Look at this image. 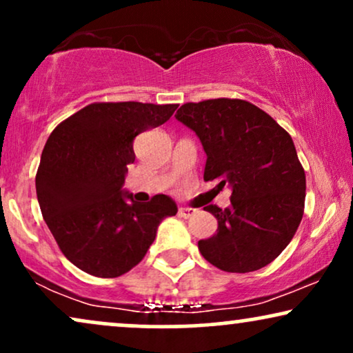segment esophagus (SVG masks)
Returning a JSON list of instances; mask_svg holds the SVG:
<instances>
[{
	"label": "esophagus",
	"mask_w": 353,
	"mask_h": 353,
	"mask_svg": "<svg viewBox=\"0 0 353 353\" xmlns=\"http://www.w3.org/2000/svg\"><path fill=\"white\" fill-rule=\"evenodd\" d=\"M197 213V210L195 208H190V207H181L179 208V215L182 218H190L192 215H195Z\"/></svg>",
	"instance_id": "esophagus-1"
}]
</instances>
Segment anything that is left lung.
I'll list each match as a JSON object with an SVG mask.
<instances>
[{"label": "left lung", "instance_id": "8db88e82", "mask_svg": "<svg viewBox=\"0 0 353 353\" xmlns=\"http://www.w3.org/2000/svg\"><path fill=\"white\" fill-rule=\"evenodd\" d=\"M176 119L207 153L203 179L230 184L231 207H205L216 234L199 251L220 270L246 274L270 264L295 236L305 212L306 176L292 137L269 114L243 99L187 102Z\"/></svg>", "mask_w": 353, "mask_h": 353}]
</instances>
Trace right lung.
Wrapping results in <instances>:
<instances>
[{
	"label": "right lung",
	"instance_id": "add662e5",
	"mask_svg": "<svg viewBox=\"0 0 353 353\" xmlns=\"http://www.w3.org/2000/svg\"><path fill=\"white\" fill-rule=\"evenodd\" d=\"M176 109L92 102L48 137L35 174L40 212L63 256L86 274H127L145 257L163 218L177 213L168 195L137 203L122 192L127 166L135 161V137L166 122Z\"/></svg>",
	"mask_w": 353,
	"mask_h": 353
}]
</instances>
